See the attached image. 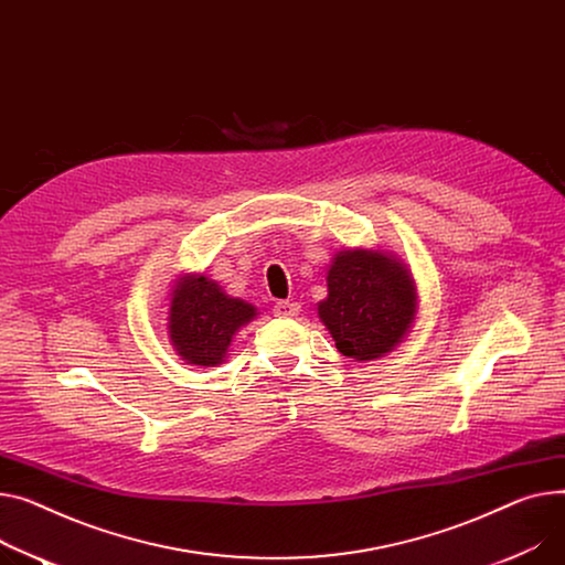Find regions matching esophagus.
<instances>
[{
  "label": "esophagus",
  "mask_w": 565,
  "mask_h": 565,
  "mask_svg": "<svg viewBox=\"0 0 565 565\" xmlns=\"http://www.w3.org/2000/svg\"><path fill=\"white\" fill-rule=\"evenodd\" d=\"M275 316L279 318H295L299 313V305L297 302H288V299H284V302H277L275 305Z\"/></svg>",
  "instance_id": "esophagus-1"
}]
</instances>
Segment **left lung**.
I'll use <instances>...</instances> for the list:
<instances>
[{
  "instance_id": "8db88e82",
  "label": "left lung",
  "mask_w": 565,
  "mask_h": 565,
  "mask_svg": "<svg viewBox=\"0 0 565 565\" xmlns=\"http://www.w3.org/2000/svg\"><path fill=\"white\" fill-rule=\"evenodd\" d=\"M318 318L338 352L372 361L393 352L418 313V288L406 263L382 249H341L327 270Z\"/></svg>"
}]
</instances>
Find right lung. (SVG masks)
<instances>
[{
  "label": "right lung",
  "mask_w": 565,
  "mask_h": 565,
  "mask_svg": "<svg viewBox=\"0 0 565 565\" xmlns=\"http://www.w3.org/2000/svg\"><path fill=\"white\" fill-rule=\"evenodd\" d=\"M254 318L252 305L204 275H181L172 286L168 333L177 354L191 365H220L236 331Z\"/></svg>",
  "instance_id": "right-lung-1"
}]
</instances>
